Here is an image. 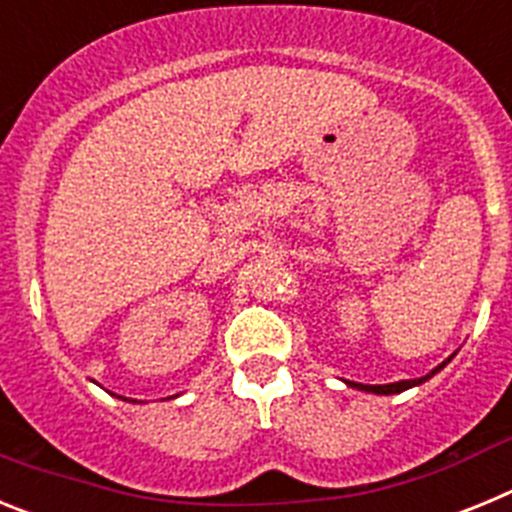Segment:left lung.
<instances>
[{
  "label": "left lung",
  "mask_w": 512,
  "mask_h": 512,
  "mask_svg": "<svg viewBox=\"0 0 512 512\" xmlns=\"http://www.w3.org/2000/svg\"><path fill=\"white\" fill-rule=\"evenodd\" d=\"M449 361L451 359H446L443 364H438L431 374H425V377H420V379H402V382H392V384H359V382H346V384L348 387H356V390L374 392V395H397V392H405V390H410V387H415V384H423L425 379H431L433 374L441 372L443 366L449 364Z\"/></svg>",
  "instance_id": "left-lung-1"
}]
</instances>
